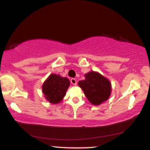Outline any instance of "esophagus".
<instances>
[{
    "label": "esophagus",
    "mask_w": 150,
    "mask_h": 150,
    "mask_svg": "<svg viewBox=\"0 0 150 150\" xmlns=\"http://www.w3.org/2000/svg\"><path fill=\"white\" fill-rule=\"evenodd\" d=\"M70 82H71V83L72 84V85H76V84H77L76 80L75 79H74V78H72V79H70Z\"/></svg>",
    "instance_id": "34e87169"
}]
</instances>
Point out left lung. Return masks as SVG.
<instances>
[{
	"label": "left lung",
	"mask_w": 150,
	"mask_h": 150,
	"mask_svg": "<svg viewBox=\"0 0 150 150\" xmlns=\"http://www.w3.org/2000/svg\"><path fill=\"white\" fill-rule=\"evenodd\" d=\"M85 77V80L79 82V85L90 103L100 105L109 98L111 93V83L109 80L94 71L86 74Z\"/></svg>",
	"instance_id": "left-lung-1"
}]
</instances>
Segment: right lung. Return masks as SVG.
<instances>
[{
  "mask_svg": "<svg viewBox=\"0 0 150 150\" xmlns=\"http://www.w3.org/2000/svg\"><path fill=\"white\" fill-rule=\"evenodd\" d=\"M70 85L69 80L56 74H52L42 85L44 97L51 104H57L63 100Z\"/></svg>",
  "mask_w": 150,
  "mask_h": 150,
  "instance_id": "obj_1",
  "label": "right lung"
}]
</instances>
